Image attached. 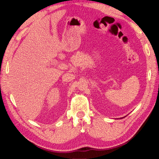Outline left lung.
I'll use <instances>...</instances> for the list:
<instances>
[{
	"label": "left lung",
	"mask_w": 159,
	"mask_h": 159,
	"mask_svg": "<svg viewBox=\"0 0 159 159\" xmlns=\"http://www.w3.org/2000/svg\"><path fill=\"white\" fill-rule=\"evenodd\" d=\"M124 117H123V118H124ZM121 119H122V118H121Z\"/></svg>",
	"instance_id": "1"
}]
</instances>
